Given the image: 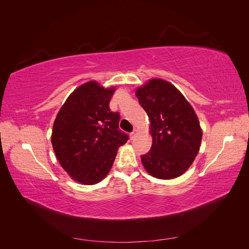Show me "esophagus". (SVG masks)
Here are the masks:
<instances>
[{
    "label": "esophagus",
    "mask_w": 249,
    "mask_h": 249,
    "mask_svg": "<svg viewBox=\"0 0 249 249\" xmlns=\"http://www.w3.org/2000/svg\"><path fill=\"white\" fill-rule=\"evenodd\" d=\"M139 133V130H137V129H135L131 134H130V136H131V138L132 139H134L135 137H136V135Z\"/></svg>",
    "instance_id": "1"
}]
</instances>
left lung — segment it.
I'll list each match as a JSON object with an SVG mask.
<instances>
[{
  "instance_id": "obj_1",
  "label": "left lung",
  "mask_w": 249,
  "mask_h": 249,
  "mask_svg": "<svg viewBox=\"0 0 249 249\" xmlns=\"http://www.w3.org/2000/svg\"><path fill=\"white\" fill-rule=\"evenodd\" d=\"M149 118L150 150L141 156L150 176L172 179L185 173L197 156L202 138L196 113L182 92L163 79H150L136 89Z\"/></svg>"
}]
</instances>
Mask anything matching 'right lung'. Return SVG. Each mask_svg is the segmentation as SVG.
<instances>
[{
  "label": "right lung",
  "instance_id": "obj_1",
  "mask_svg": "<svg viewBox=\"0 0 249 249\" xmlns=\"http://www.w3.org/2000/svg\"><path fill=\"white\" fill-rule=\"evenodd\" d=\"M115 89L93 80L80 85L67 97L53 124L51 140L57 160L82 185H94L106 178L118 147L129 139L118 130L119 113L109 108Z\"/></svg>",
  "mask_w": 249,
  "mask_h": 249
}]
</instances>
